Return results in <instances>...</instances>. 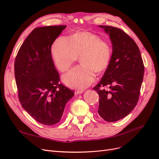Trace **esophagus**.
<instances>
[{
	"label": "esophagus",
	"mask_w": 159,
	"mask_h": 159,
	"mask_svg": "<svg viewBox=\"0 0 159 159\" xmlns=\"http://www.w3.org/2000/svg\"><path fill=\"white\" fill-rule=\"evenodd\" d=\"M83 92H84L83 91H81V90H77V91H75V95H78V94L82 93Z\"/></svg>",
	"instance_id": "1"
}]
</instances>
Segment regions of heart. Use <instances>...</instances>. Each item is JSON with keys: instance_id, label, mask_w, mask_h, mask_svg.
I'll return each mask as SVG.
<instances>
[{"instance_id": "b5f03b06", "label": "heart", "mask_w": 159, "mask_h": 159, "mask_svg": "<svg viewBox=\"0 0 159 159\" xmlns=\"http://www.w3.org/2000/svg\"><path fill=\"white\" fill-rule=\"evenodd\" d=\"M52 59L61 72L68 71L80 55L81 65L75 67L62 78L72 88L84 89L93 81L95 74L107 68L111 57V48L99 36L90 32H79L67 38H57L51 48Z\"/></svg>"}]
</instances>
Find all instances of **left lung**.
Wrapping results in <instances>:
<instances>
[{
	"label": "left lung",
	"instance_id": "obj_1",
	"mask_svg": "<svg viewBox=\"0 0 159 159\" xmlns=\"http://www.w3.org/2000/svg\"><path fill=\"white\" fill-rule=\"evenodd\" d=\"M99 27L109 35L113 52L107 70L93 89L99 96L100 117L115 122L126 117L136 106L145 68L140 50L131 37L118 28ZM105 86L109 87L107 90L103 88Z\"/></svg>",
	"mask_w": 159,
	"mask_h": 159
}]
</instances>
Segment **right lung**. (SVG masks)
I'll use <instances>...</instances> for the list:
<instances>
[{
    "instance_id": "add662e5",
    "label": "right lung",
    "mask_w": 159,
    "mask_h": 159,
    "mask_svg": "<svg viewBox=\"0 0 159 159\" xmlns=\"http://www.w3.org/2000/svg\"><path fill=\"white\" fill-rule=\"evenodd\" d=\"M66 26L34 29L19 49L14 62V75L22 107L38 123H58L65 105L74 92L60 84L51 47Z\"/></svg>"
}]
</instances>
